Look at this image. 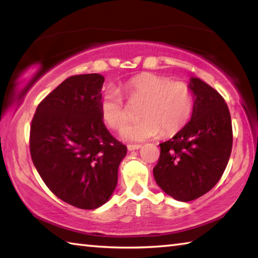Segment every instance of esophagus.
<instances>
[{
	"label": "esophagus",
	"mask_w": 258,
	"mask_h": 258,
	"mask_svg": "<svg viewBox=\"0 0 258 258\" xmlns=\"http://www.w3.org/2000/svg\"><path fill=\"white\" fill-rule=\"evenodd\" d=\"M141 148V145H127V150L132 151V150H138Z\"/></svg>",
	"instance_id": "obj_1"
}]
</instances>
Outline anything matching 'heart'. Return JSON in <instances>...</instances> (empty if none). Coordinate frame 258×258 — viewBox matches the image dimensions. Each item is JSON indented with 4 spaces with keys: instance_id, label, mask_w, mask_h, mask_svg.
Listing matches in <instances>:
<instances>
[{
    "instance_id": "1",
    "label": "heart",
    "mask_w": 258,
    "mask_h": 258,
    "mask_svg": "<svg viewBox=\"0 0 258 258\" xmlns=\"http://www.w3.org/2000/svg\"><path fill=\"white\" fill-rule=\"evenodd\" d=\"M125 97L130 104H140L135 123L125 126L123 137L132 141L155 138L161 132L171 137L181 131L194 111L195 98L184 82H172L168 77L143 73L125 83ZM102 119L112 130L121 128L130 118V110L120 93L109 87L100 99Z\"/></svg>"
}]
</instances>
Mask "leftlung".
Wrapping results in <instances>:
<instances>
[{"label": "left lung", "mask_w": 258, "mask_h": 258, "mask_svg": "<svg viewBox=\"0 0 258 258\" xmlns=\"http://www.w3.org/2000/svg\"><path fill=\"white\" fill-rule=\"evenodd\" d=\"M189 86L195 95L191 120L160 143L154 167L157 184L180 202H191L213 189L225 171L233 141L223 97L199 78L192 77Z\"/></svg>", "instance_id": "obj_1"}]
</instances>
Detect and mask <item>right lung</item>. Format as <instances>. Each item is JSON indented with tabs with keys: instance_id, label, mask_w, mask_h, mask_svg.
Returning a JSON list of instances; mask_svg holds the SVG:
<instances>
[{
	"instance_id": "obj_1",
	"label": "right lung",
	"mask_w": 258,
	"mask_h": 258,
	"mask_svg": "<svg viewBox=\"0 0 258 258\" xmlns=\"http://www.w3.org/2000/svg\"><path fill=\"white\" fill-rule=\"evenodd\" d=\"M103 82L99 74L68 77L40 102L30 125V156L42 180L81 209L108 202L127 151L103 124Z\"/></svg>"
}]
</instances>
